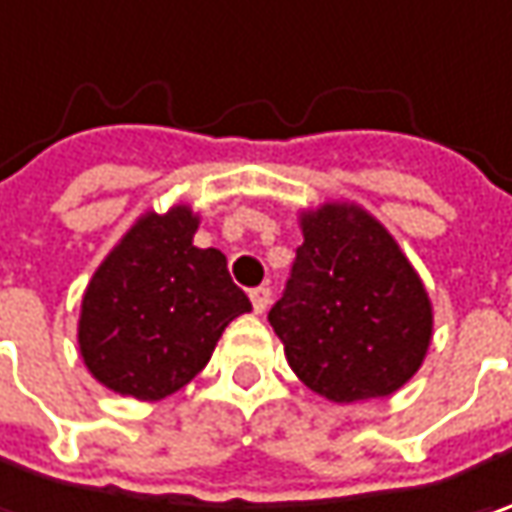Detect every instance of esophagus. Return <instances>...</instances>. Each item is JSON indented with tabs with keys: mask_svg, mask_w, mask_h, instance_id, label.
Returning <instances> with one entry per match:
<instances>
[{
	"mask_svg": "<svg viewBox=\"0 0 512 512\" xmlns=\"http://www.w3.org/2000/svg\"><path fill=\"white\" fill-rule=\"evenodd\" d=\"M249 298H252V306H255V312L260 315V312H266V309H269V300H272V289H269V286H257V289H252V292H249Z\"/></svg>",
	"mask_w": 512,
	"mask_h": 512,
	"instance_id": "esophagus-1",
	"label": "esophagus"
}]
</instances>
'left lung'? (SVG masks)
Segmentation results:
<instances>
[{
    "label": "left lung",
    "mask_w": 512,
    "mask_h": 512,
    "mask_svg": "<svg viewBox=\"0 0 512 512\" xmlns=\"http://www.w3.org/2000/svg\"><path fill=\"white\" fill-rule=\"evenodd\" d=\"M303 243L272 306L286 361L335 404L384 398L418 372L433 303L395 237L355 203L300 214Z\"/></svg>",
    "instance_id": "8db88e82"
}]
</instances>
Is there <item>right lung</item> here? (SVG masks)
I'll return each mask as SVG.
<instances>
[{
  "label": "right lung",
  "instance_id": "right-lung-1",
  "mask_svg": "<svg viewBox=\"0 0 512 512\" xmlns=\"http://www.w3.org/2000/svg\"><path fill=\"white\" fill-rule=\"evenodd\" d=\"M189 206L143 214L82 295L79 355L102 387L160 401L209 364L223 329L252 309L226 255L197 249Z\"/></svg>",
  "mask_w": 512,
  "mask_h": 512
}]
</instances>
